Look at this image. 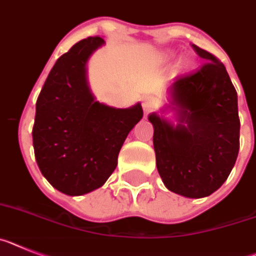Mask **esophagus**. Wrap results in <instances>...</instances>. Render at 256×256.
Wrapping results in <instances>:
<instances>
[{"mask_svg": "<svg viewBox=\"0 0 256 256\" xmlns=\"http://www.w3.org/2000/svg\"><path fill=\"white\" fill-rule=\"evenodd\" d=\"M142 106H143L144 112L150 113V112H152L153 110H154L156 102H154V99H152V98H144Z\"/></svg>", "mask_w": 256, "mask_h": 256, "instance_id": "obj_1", "label": "esophagus"}]
</instances>
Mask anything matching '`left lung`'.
I'll return each mask as SVG.
<instances>
[{
  "label": "left lung",
  "instance_id": "obj_1",
  "mask_svg": "<svg viewBox=\"0 0 256 256\" xmlns=\"http://www.w3.org/2000/svg\"><path fill=\"white\" fill-rule=\"evenodd\" d=\"M206 63L196 72L175 77L168 90L174 124L157 113L153 125L156 165L165 186L188 198L219 190L236 164L240 150L237 92L223 63L192 45Z\"/></svg>",
  "mask_w": 256,
  "mask_h": 256
}]
</instances>
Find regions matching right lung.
I'll use <instances>...</instances> for the list:
<instances>
[{
  "label": "right lung",
  "instance_id": "1",
  "mask_svg": "<svg viewBox=\"0 0 256 256\" xmlns=\"http://www.w3.org/2000/svg\"><path fill=\"white\" fill-rule=\"evenodd\" d=\"M104 44L96 36L73 45L54 64L36 103V161L48 183L64 194L100 188L117 166L126 136L143 117L140 103L113 108L91 92L88 62Z\"/></svg>",
  "mask_w": 256,
  "mask_h": 256
}]
</instances>
